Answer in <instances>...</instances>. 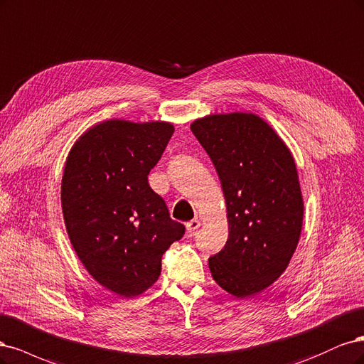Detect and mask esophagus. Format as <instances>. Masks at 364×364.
<instances>
[{
  "instance_id": "obj_1",
  "label": "esophagus",
  "mask_w": 364,
  "mask_h": 364,
  "mask_svg": "<svg viewBox=\"0 0 364 364\" xmlns=\"http://www.w3.org/2000/svg\"><path fill=\"white\" fill-rule=\"evenodd\" d=\"M199 225H201V220H199L198 218H195V219L187 222V224H186V230H187V232L192 234V232H195V231L199 228Z\"/></svg>"
}]
</instances>
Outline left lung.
Returning a JSON list of instances; mask_svg holds the SVG:
<instances>
[{
	"label": "left lung",
	"mask_w": 364,
	"mask_h": 364,
	"mask_svg": "<svg viewBox=\"0 0 364 364\" xmlns=\"http://www.w3.org/2000/svg\"><path fill=\"white\" fill-rule=\"evenodd\" d=\"M191 130L212 159L224 192L228 240L208 259L216 283L245 299L286 271L302 230L304 201L290 149L254 113L195 119Z\"/></svg>",
	"instance_id": "1"
}]
</instances>
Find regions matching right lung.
<instances>
[{"instance_id":"obj_1","label":"right lung","mask_w":364,"mask_h":364,"mask_svg":"<svg viewBox=\"0 0 364 364\" xmlns=\"http://www.w3.org/2000/svg\"><path fill=\"white\" fill-rule=\"evenodd\" d=\"M172 134L165 121L109 119L81 134L65 163L60 195L69 240L92 278L124 298L156 283L161 255L184 234L148 184Z\"/></svg>"}]
</instances>
